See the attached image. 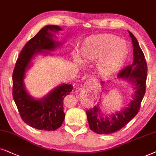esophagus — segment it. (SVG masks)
Masks as SVG:
<instances>
[{
  "label": "esophagus",
  "mask_w": 156,
  "mask_h": 156,
  "mask_svg": "<svg viewBox=\"0 0 156 156\" xmlns=\"http://www.w3.org/2000/svg\"><path fill=\"white\" fill-rule=\"evenodd\" d=\"M93 83V80H91V79L88 80V81H86V83H85V84H84V86H83V88L86 89L87 87H88V86H90V85L92 84Z\"/></svg>",
  "instance_id": "obj_1"
}]
</instances>
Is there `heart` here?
Masks as SVG:
<instances>
[{
	"mask_svg": "<svg viewBox=\"0 0 156 156\" xmlns=\"http://www.w3.org/2000/svg\"><path fill=\"white\" fill-rule=\"evenodd\" d=\"M120 44L123 46L121 51ZM80 55L88 63L98 62V73L101 76L107 77L117 71L125 61L126 45L115 37H99L85 43L80 51ZM76 58H78L77 55Z\"/></svg>",
	"mask_w": 156,
	"mask_h": 156,
	"instance_id": "heart-1",
	"label": "heart"
}]
</instances>
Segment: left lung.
Masks as SVG:
<instances>
[{
  "label": "left lung",
  "instance_id": "obj_1",
  "mask_svg": "<svg viewBox=\"0 0 156 156\" xmlns=\"http://www.w3.org/2000/svg\"><path fill=\"white\" fill-rule=\"evenodd\" d=\"M128 32L133 45V62L120 70L118 77L127 78L128 80L135 85L136 90L133 100H132L128 107L109 117H103L99 105L86 111L89 127L98 134L113 133L127 125L138 113L141 101L146 93L148 71L146 61L136 38L132 33Z\"/></svg>",
  "mask_w": 156,
  "mask_h": 156
}]
</instances>
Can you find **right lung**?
<instances>
[{
    "label": "right lung",
    "mask_w": 156,
    "mask_h": 156,
    "mask_svg": "<svg viewBox=\"0 0 156 156\" xmlns=\"http://www.w3.org/2000/svg\"><path fill=\"white\" fill-rule=\"evenodd\" d=\"M59 31L58 26H46L29 40L20 52L13 73V98L22 120L31 127L38 130H55L63 123L66 114L63 112V99L73 87L63 84L51 91L46 97L35 100L25 89V73L33 55L44 50H52L61 43L53 41L51 33Z\"/></svg>",
    "instance_id": "add662e5"
}]
</instances>
